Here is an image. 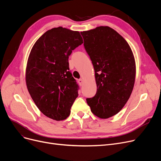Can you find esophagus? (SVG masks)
Instances as JSON below:
<instances>
[{"label": "esophagus", "instance_id": "obj_1", "mask_svg": "<svg viewBox=\"0 0 161 161\" xmlns=\"http://www.w3.org/2000/svg\"><path fill=\"white\" fill-rule=\"evenodd\" d=\"M78 83H79V84H80V86H82L83 83V79H82V78H81V79L78 80Z\"/></svg>", "mask_w": 161, "mask_h": 161}]
</instances>
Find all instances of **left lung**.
<instances>
[{
	"label": "left lung",
	"mask_w": 161,
	"mask_h": 161,
	"mask_svg": "<svg viewBox=\"0 0 161 161\" xmlns=\"http://www.w3.org/2000/svg\"><path fill=\"white\" fill-rule=\"evenodd\" d=\"M95 69L97 93L86 101L100 118L121 110L131 95L136 78L134 54L127 41L108 26L81 32Z\"/></svg>",
	"instance_id": "obj_1"
}]
</instances>
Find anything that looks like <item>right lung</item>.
<instances>
[{
	"label": "right lung",
	"mask_w": 161,
	"mask_h": 161,
	"mask_svg": "<svg viewBox=\"0 0 161 161\" xmlns=\"http://www.w3.org/2000/svg\"><path fill=\"white\" fill-rule=\"evenodd\" d=\"M82 43L79 31L58 27L46 31L32 47L25 72L27 87L37 108L51 119L65 120L78 96L68 58Z\"/></svg>",
	"instance_id": "obj_1"
}]
</instances>
